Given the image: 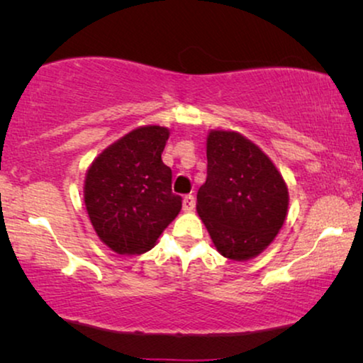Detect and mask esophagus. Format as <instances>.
Returning <instances> with one entry per match:
<instances>
[{
  "instance_id": "esophagus-1",
  "label": "esophagus",
  "mask_w": 363,
  "mask_h": 363,
  "mask_svg": "<svg viewBox=\"0 0 363 363\" xmlns=\"http://www.w3.org/2000/svg\"><path fill=\"white\" fill-rule=\"evenodd\" d=\"M193 208H195V196L186 195L185 198H183V210L191 211Z\"/></svg>"
}]
</instances>
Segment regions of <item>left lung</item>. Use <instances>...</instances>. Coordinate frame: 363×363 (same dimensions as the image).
I'll use <instances>...</instances> for the list:
<instances>
[{
	"mask_svg": "<svg viewBox=\"0 0 363 363\" xmlns=\"http://www.w3.org/2000/svg\"><path fill=\"white\" fill-rule=\"evenodd\" d=\"M206 182L196 211L221 256L247 261L261 255L284 225L289 193L284 178L256 143L233 130L206 138Z\"/></svg>",
	"mask_w": 363,
	"mask_h": 363,
	"instance_id": "obj_1",
	"label": "left lung"
}]
</instances>
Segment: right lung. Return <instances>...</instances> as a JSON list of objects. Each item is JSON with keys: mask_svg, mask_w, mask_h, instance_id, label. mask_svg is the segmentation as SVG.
<instances>
[{"mask_svg": "<svg viewBox=\"0 0 363 363\" xmlns=\"http://www.w3.org/2000/svg\"><path fill=\"white\" fill-rule=\"evenodd\" d=\"M170 130L133 128L91 163L84 203L97 236L117 255H143L182 210L172 170L162 162Z\"/></svg>", "mask_w": 363, "mask_h": 363, "instance_id": "right-lung-1", "label": "right lung"}]
</instances>
